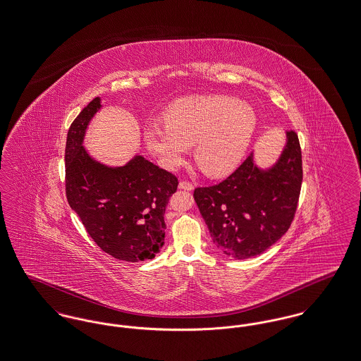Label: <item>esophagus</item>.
I'll return each mask as SVG.
<instances>
[{
  "mask_svg": "<svg viewBox=\"0 0 361 361\" xmlns=\"http://www.w3.org/2000/svg\"><path fill=\"white\" fill-rule=\"evenodd\" d=\"M178 188L180 190H185V191H192L195 188V185L190 181H180L178 183Z\"/></svg>",
  "mask_w": 361,
  "mask_h": 361,
  "instance_id": "esophagus-1",
  "label": "esophagus"
}]
</instances>
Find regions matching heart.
Segmentation results:
<instances>
[{
    "label": "heart",
    "mask_w": 361,
    "mask_h": 361,
    "mask_svg": "<svg viewBox=\"0 0 361 361\" xmlns=\"http://www.w3.org/2000/svg\"><path fill=\"white\" fill-rule=\"evenodd\" d=\"M166 124L143 128L147 149L159 165L180 168L195 145L193 157L210 176L226 174L241 162L254 139V107L232 95H197L176 101L164 114Z\"/></svg>",
    "instance_id": "1"
}]
</instances>
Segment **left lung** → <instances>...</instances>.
Segmentation results:
<instances>
[{
	"mask_svg": "<svg viewBox=\"0 0 361 361\" xmlns=\"http://www.w3.org/2000/svg\"><path fill=\"white\" fill-rule=\"evenodd\" d=\"M301 183L300 143L289 130L271 166L256 165L252 152L226 180L196 188L193 197L215 247L241 260L263 254L288 232Z\"/></svg>",
	"mask_w": 361,
	"mask_h": 361,
	"instance_id": "8db88e82",
	"label": "left lung"
}]
</instances>
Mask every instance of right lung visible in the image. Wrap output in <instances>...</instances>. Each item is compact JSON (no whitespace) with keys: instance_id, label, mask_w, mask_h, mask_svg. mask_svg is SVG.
I'll return each instance as SVG.
<instances>
[{"instance_id":"obj_1","label":"right lung","mask_w":361,"mask_h":361,"mask_svg":"<svg viewBox=\"0 0 361 361\" xmlns=\"http://www.w3.org/2000/svg\"><path fill=\"white\" fill-rule=\"evenodd\" d=\"M101 109V98L97 97L68 130V203L106 254L130 263L152 259L165 243L164 215L178 181L139 154L123 166H109L92 158L83 142L87 128Z\"/></svg>"}]
</instances>
